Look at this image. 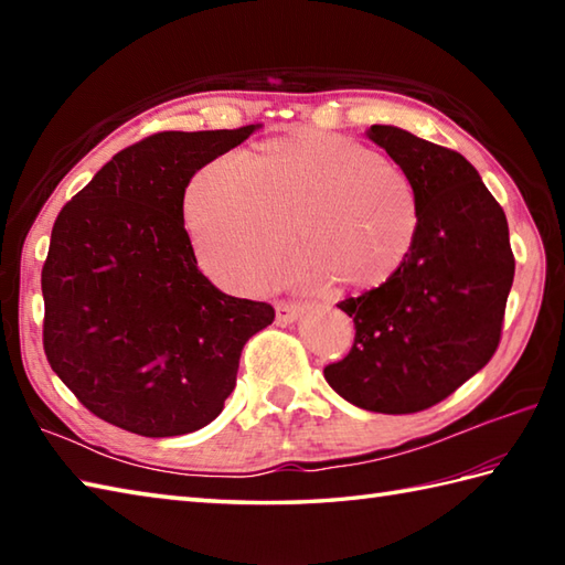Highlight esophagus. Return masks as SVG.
<instances>
[{"mask_svg": "<svg viewBox=\"0 0 565 565\" xmlns=\"http://www.w3.org/2000/svg\"><path fill=\"white\" fill-rule=\"evenodd\" d=\"M303 313V306H296V303H276V322L279 326H289V322L298 320Z\"/></svg>", "mask_w": 565, "mask_h": 565, "instance_id": "esophagus-1", "label": "esophagus"}]
</instances>
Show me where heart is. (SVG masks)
Listing matches in <instances>:
<instances>
[{
    "mask_svg": "<svg viewBox=\"0 0 565 565\" xmlns=\"http://www.w3.org/2000/svg\"><path fill=\"white\" fill-rule=\"evenodd\" d=\"M199 264L215 281L257 294L296 245L291 279L374 289L415 245L417 191L398 164L320 128L227 152L191 177L182 203Z\"/></svg>",
    "mask_w": 565,
    "mask_h": 565,
    "instance_id": "b5f03b06",
    "label": "heart"
}]
</instances>
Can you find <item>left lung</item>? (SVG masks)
<instances>
[{
  "instance_id": "left-lung-1",
  "label": "left lung",
  "mask_w": 565,
  "mask_h": 565,
  "mask_svg": "<svg viewBox=\"0 0 565 565\" xmlns=\"http://www.w3.org/2000/svg\"><path fill=\"white\" fill-rule=\"evenodd\" d=\"M366 136L411 177L419 225L393 279L338 303L356 334L326 381L364 411L407 415L447 398L495 354L514 257L505 211L463 154L398 126Z\"/></svg>"
}]
</instances>
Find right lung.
Listing matches in <instances>:
<instances>
[{
  "mask_svg": "<svg viewBox=\"0 0 565 565\" xmlns=\"http://www.w3.org/2000/svg\"><path fill=\"white\" fill-rule=\"evenodd\" d=\"M257 128L154 134L60 211L41 274L43 350L106 423L142 437L206 427L235 388L245 342L271 326L269 303L201 274L182 215L191 177Z\"/></svg>",
  "mask_w": 565,
  "mask_h": 565,
  "instance_id": "right-lung-1",
  "label": "right lung"
}]
</instances>
